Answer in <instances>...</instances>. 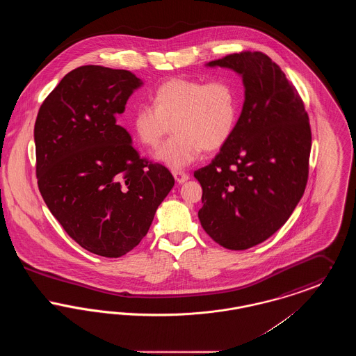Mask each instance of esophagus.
<instances>
[{
  "instance_id": "34e87169",
  "label": "esophagus",
  "mask_w": 356,
  "mask_h": 356,
  "mask_svg": "<svg viewBox=\"0 0 356 356\" xmlns=\"http://www.w3.org/2000/svg\"><path fill=\"white\" fill-rule=\"evenodd\" d=\"M173 177H175L177 184H184L186 180L189 179V176L183 170H173Z\"/></svg>"
}]
</instances>
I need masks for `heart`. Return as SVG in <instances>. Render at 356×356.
<instances>
[{"label": "heart", "instance_id": "1", "mask_svg": "<svg viewBox=\"0 0 356 356\" xmlns=\"http://www.w3.org/2000/svg\"><path fill=\"white\" fill-rule=\"evenodd\" d=\"M153 105H140L132 115L136 138L156 148L170 134L175 135L154 153V159L172 170H181L204 151L221 148L236 127L241 99L235 85L225 80L204 83L170 79L153 93Z\"/></svg>", "mask_w": 356, "mask_h": 356}]
</instances>
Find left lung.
<instances>
[{"mask_svg": "<svg viewBox=\"0 0 356 356\" xmlns=\"http://www.w3.org/2000/svg\"><path fill=\"white\" fill-rule=\"evenodd\" d=\"M205 67L237 73L244 104L220 152L195 172L203 188L199 220L221 247L248 250L283 227L305 193L309 120L298 90L267 54L241 51Z\"/></svg>", "mask_w": 356, "mask_h": 356, "instance_id": "left-lung-1", "label": "left lung"}]
</instances>
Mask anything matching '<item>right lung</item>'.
<instances>
[{
  "mask_svg": "<svg viewBox=\"0 0 356 356\" xmlns=\"http://www.w3.org/2000/svg\"><path fill=\"white\" fill-rule=\"evenodd\" d=\"M143 84L124 69L80 67L51 90L34 124L44 202L69 236L104 257L135 248L175 184L165 167L140 157L116 121Z\"/></svg>",
  "mask_w": 356,
  "mask_h": 356,
  "instance_id": "obj_1",
  "label": "right lung"
}]
</instances>
